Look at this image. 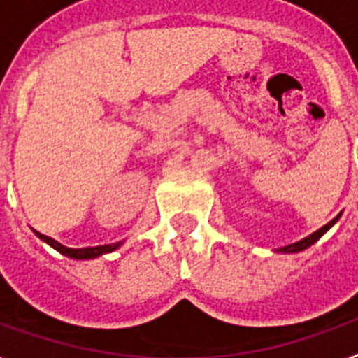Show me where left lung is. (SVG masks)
<instances>
[{
	"label": "left lung",
	"instance_id": "left-lung-1",
	"mask_svg": "<svg viewBox=\"0 0 358 358\" xmlns=\"http://www.w3.org/2000/svg\"><path fill=\"white\" fill-rule=\"evenodd\" d=\"M340 217H341V213L338 215V217H334L330 223H326L324 227H320L318 231H315L313 234H309V236H305V238H301L299 242H294V244H288V246L278 248L276 252H280V254H297V252H303V250H307L309 246H313V244H315V242H317V240L320 238L322 234L328 233V231H330V229H332V227L338 223V219Z\"/></svg>",
	"mask_w": 358,
	"mask_h": 358
}]
</instances>
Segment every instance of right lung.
<instances>
[{
	"label": "right lung",
	"mask_w": 358,
	"mask_h": 358,
	"mask_svg": "<svg viewBox=\"0 0 358 358\" xmlns=\"http://www.w3.org/2000/svg\"><path fill=\"white\" fill-rule=\"evenodd\" d=\"M34 231V229H32ZM34 234L38 236L40 240H43L45 244L57 250L59 254L66 255L70 259H96V257H101L104 254H110V252H116L122 244H124L125 240H120V242H114V244H104V246H90V248H69L61 244V242H57L55 238L51 236H45V234L38 233V231H34Z\"/></svg>",
	"instance_id": "1"
}]
</instances>
